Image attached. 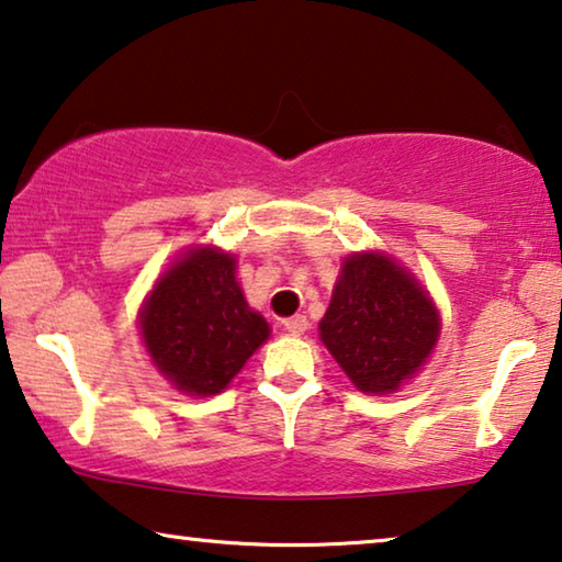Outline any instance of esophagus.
I'll list each match as a JSON object with an SVG mask.
<instances>
[{
  "instance_id": "esophagus-1",
  "label": "esophagus",
  "mask_w": 562,
  "mask_h": 562,
  "mask_svg": "<svg viewBox=\"0 0 562 562\" xmlns=\"http://www.w3.org/2000/svg\"><path fill=\"white\" fill-rule=\"evenodd\" d=\"M284 329H288V333L290 335H302V333H305V329H307V317L305 315H295V317H288V319H284Z\"/></svg>"
}]
</instances>
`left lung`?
Masks as SVG:
<instances>
[{
  "label": "left lung",
  "instance_id": "left-lung-1",
  "mask_svg": "<svg viewBox=\"0 0 562 562\" xmlns=\"http://www.w3.org/2000/svg\"><path fill=\"white\" fill-rule=\"evenodd\" d=\"M440 315L427 290L385 252H352L325 317L319 340L362 393H395L430 358Z\"/></svg>",
  "mask_w": 562,
  "mask_h": 562
}]
</instances>
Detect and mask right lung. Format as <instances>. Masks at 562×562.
<instances>
[{"label": "right lung", "mask_w": 562, "mask_h": 562, "mask_svg": "<svg viewBox=\"0 0 562 562\" xmlns=\"http://www.w3.org/2000/svg\"><path fill=\"white\" fill-rule=\"evenodd\" d=\"M235 255L190 247L155 282L139 310V333L155 368L187 395H217L270 337L247 305Z\"/></svg>", "instance_id": "obj_1"}]
</instances>
